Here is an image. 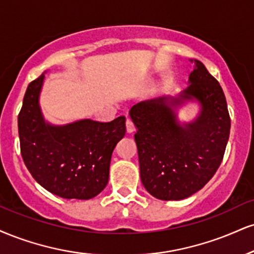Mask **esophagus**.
I'll use <instances>...</instances> for the list:
<instances>
[{
  "label": "esophagus",
  "instance_id": "1",
  "mask_svg": "<svg viewBox=\"0 0 254 254\" xmlns=\"http://www.w3.org/2000/svg\"><path fill=\"white\" fill-rule=\"evenodd\" d=\"M127 132H133L135 131V124H133V122L131 121L130 118H127Z\"/></svg>",
  "mask_w": 254,
  "mask_h": 254
}]
</instances>
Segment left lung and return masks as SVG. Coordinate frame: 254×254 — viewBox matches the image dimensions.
Listing matches in <instances>:
<instances>
[{"label": "left lung", "mask_w": 254, "mask_h": 254, "mask_svg": "<svg viewBox=\"0 0 254 254\" xmlns=\"http://www.w3.org/2000/svg\"><path fill=\"white\" fill-rule=\"evenodd\" d=\"M189 81L176 99L161 97L130 110L140 181L160 200H182L203 188L221 164L230 137L231 118L219 81L198 60ZM191 97L200 102L201 114L181 127L171 107Z\"/></svg>", "instance_id": "obj_1"}]
</instances>
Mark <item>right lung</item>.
<instances>
[{
  "label": "right lung",
  "mask_w": 254,
  "mask_h": 254,
  "mask_svg": "<svg viewBox=\"0 0 254 254\" xmlns=\"http://www.w3.org/2000/svg\"><path fill=\"white\" fill-rule=\"evenodd\" d=\"M45 75L29 82L17 117L20 149L27 169L51 193L88 200L109 181L111 155L127 131L125 117L79 121L65 127L45 123L39 94Z\"/></svg>",
  "instance_id": "right-lung-1"
}]
</instances>
